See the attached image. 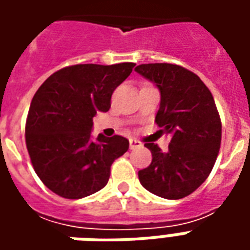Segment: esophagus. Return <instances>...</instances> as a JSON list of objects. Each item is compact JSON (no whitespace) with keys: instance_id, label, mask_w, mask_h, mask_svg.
<instances>
[{"instance_id":"34e87169","label":"esophagus","mask_w":250,"mask_h":250,"mask_svg":"<svg viewBox=\"0 0 250 250\" xmlns=\"http://www.w3.org/2000/svg\"><path fill=\"white\" fill-rule=\"evenodd\" d=\"M142 143L139 141H136V139H132L131 138L130 139V148L131 150H134V148H136V147H141Z\"/></svg>"}]
</instances>
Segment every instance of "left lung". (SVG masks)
<instances>
[{
    "mask_svg": "<svg viewBox=\"0 0 250 250\" xmlns=\"http://www.w3.org/2000/svg\"><path fill=\"white\" fill-rule=\"evenodd\" d=\"M135 71L159 89L155 123L171 135L166 152L155 143H145L152 161L138 173L139 181L158 197H188L209 177L220 151L222 125L213 95L195 73L181 65L141 64Z\"/></svg>",
    "mask_w": 250,
    "mask_h": 250,
    "instance_id": "1",
    "label": "left lung"
}]
</instances>
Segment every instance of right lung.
I'll use <instances>...</instances> for the list:
<instances>
[{
	"label": "right lung",
	"instance_id": "right-lung-1",
	"mask_svg": "<svg viewBox=\"0 0 250 250\" xmlns=\"http://www.w3.org/2000/svg\"><path fill=\"white\" fill-rule=\"evenodd\" d=\"M134 62L77 64L46 79L30 103L25 141L41 182L62 198L79 199L103 188L111 165L130 143L120 135L91 138L93 116L107 112L111 96Z\"/></svg>",
	"mask_w": 250,
	"mask_h": 250
}]
</instances>
